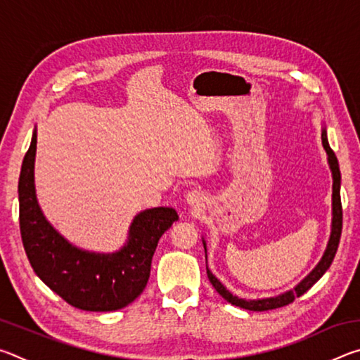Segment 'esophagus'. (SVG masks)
<instances>
[{
  "mask_svg": "<svg viewBox=\"0 0 360 360\" xmlns=\"http://www.w3.org/2000/svg\"><path fill=\"white\" fill-rule=\"evenodd\" d=\"M186 198H187V203L191 205V206H193V208H198V206L203 205V193L200 192V191L187 192Z\"/></svg>",
  "mask_w": 360,
  "mask_h": 360,
  "instance_id": "34e87169",
  "label": "esophagus"
}]
</instances>
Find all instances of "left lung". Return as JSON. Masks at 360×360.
Instances as JSON below:
<instances>
[{"label":"left lung","instance_id":"8db88e82","mask_svg":"<svg viewBox=\"0 0 360 360\" xmlns=\"http://www.w3.org/2000/svg\"><path fill=\"white\" fill-rule=\"evenodd\" d=\"M322 144H324V149L327 150L328 163H330L332 174H333V193H332L333 219H332V235H330V240H328L327 249H326L324 255H322V259H321V262L318 264V266H316L314 270L309 273V275L304 278L303 281L298 284L295 289H292L289 292H285V294H281V295L273 297V298H262V300H243V298L231 295L230 292L221 284V281H219V279L208 270V266H206V273H208V279H210V283L212 284V288H214L219 292V295H222L229 303L235 304V307L249 309V311H268V309H275V308L285 307V304H289V303L294 302L297 297L303 295L308 289H311L313 284L316 281H319L321 276L324 275V273L328 270V266H330V264L333 262L335 254H337V249H338V245H340L341 229H343V208H341V198H340L341 174H340L338 160H337V157H335V152L330 149V146H328L326 131H322ZM205 251H206V248H205Z\"/></svg>","mask_w":360,"mask_h":360}]
</instances>
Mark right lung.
Here are the masks:
<instances>
[{"label":"right lung","instance_id":"right-lung-1","mask_svg":"<svg viewBox=\"0 0 360 360\" xmlns=\"http://www.w3.org/2000/svg\"><path fill=\"white\" fill-rule=\"evenodd\" d=\"M36 133L19 178L22 243L36 275L71 307L84 311H115L130 304L149 281L152 255L160 236L179 219L173 208L146 210L130 227L127 246L115 254L85 252L51 227L34 195Z\"/></svg>","mask_w":360,"mask_h":360}]
</instances>
